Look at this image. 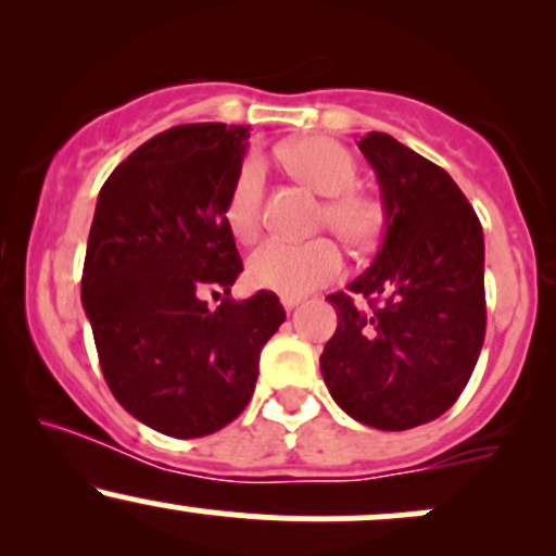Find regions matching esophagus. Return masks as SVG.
<instances>
[{"label": "esophagus", "instance_id": "esophagus-1", "mask_svg": "<svg viewBox=\"0 0 556 556\" xmlns=\"http://www.w3.org/2000/svg\"><path fill=\"white\" fill-rule=\"evenodd\" d=\"M300 303H303V295H282V305L287 311H292Z\"/></svg>", "mask_w": 556, "mask_h": 556}]
</instances>
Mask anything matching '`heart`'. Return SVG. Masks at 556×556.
Masks as SVG:
<instances>
[{
    "mask_svg": "<svg viewBox=\"0 0 556 556\" xmlns=\"http://www.w3.org/2000/svg\"><path fill=\"white\" fill-rule=\"evenodd\" d=\"M287 167L316 193L329 195L324 222L348 242L363 245L379 229V208L366 195L353 190L358 167L350 151L337 140L311 136L285 151ZM261 198H264V162L256 154L242 159L232 190L227 198V225L240 240L258 232ZM342 253L337 242L318 238L311 242L266 240L248 258V279L261 290L279 295H305L316 287L331 282L342 274Z\"/></svg>",
    "mask_w": 556,
    "mask_h": 556,
    "instance_id": "b5f03b06",
    "label": "heart"
}]
</instances>
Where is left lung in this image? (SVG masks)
I'll return each mask as SVG.
<instances>
[{
  "label": "left lung",
  "mask_w": 556,
  "mask_h": 556,
  "mask_svg": "<svg viewBox=\"0 0 556 556\" xmlns=\"http://www.w3.org/2000/svg\"><path fill=\"white\" fill-rule=\"evenodd\" d=\"M358 149L376 172L384 240L374 264L327 300L337 331L321 376L350 418L405 431L455 405L486 334L481 222L442 167L387 132ZM353 294L367 298L355 306Z\"/></svg>",
  "instance_id": "1"
}]
</instances>
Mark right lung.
Listing matches in <instances>:
<instances>
[{
    "mask_svg": "<svg viewBox=\"0 0 556 556\" xmlns=\"http://www.w3.org/2000/svg\"><path fill=\"white\" fill-rule=\"evenodd\" d=\"M251 132L177 125L146 140L96 201L80 300L119 405L159 433L225 429L251 402L264 344L285 321L274 292L235 300L242 271L227 198ZM226 292L216 309L205 295Z\"/></svg>",
    "mask_w": 556,
    "mask_h": 556,
    "instance_id": "right-lung-1",
    "label": "right lung"
}]
</instances>
